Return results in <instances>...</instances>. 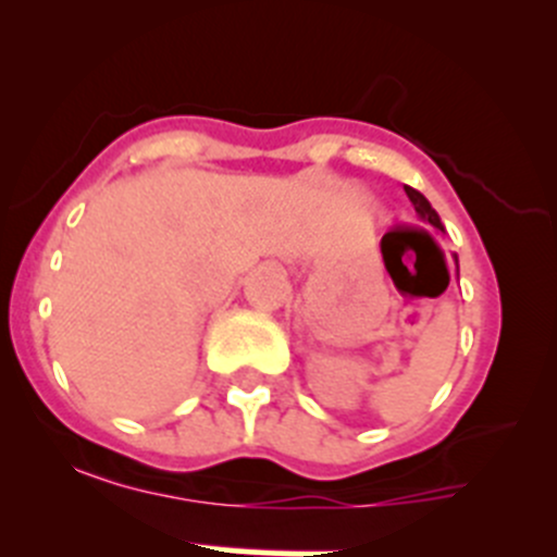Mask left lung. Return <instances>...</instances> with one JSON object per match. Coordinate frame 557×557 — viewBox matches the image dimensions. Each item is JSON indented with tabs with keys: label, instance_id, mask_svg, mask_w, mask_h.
I'll return each mask as SVG.
<instances>
[{
	"label": "left lung",
	"instance_id": "obj_1",
	"mask_svg": "<svg viewBox=\"0 0 557 557\" xmlns=\"http://www.w3.org/2000/svg\"><path fill=\"white\" fill-rule=\"evenodd\" d=\"M405 190H407V196H410V202H412V208H416L418 219H421V221H426V224H432L434 230H437V232H446V230H443V221H441V215L434 213V208H432V205H429V199H426V196H423L421 190L410 188V185H405ZM454 259H457V257H454ZM457 270H459V264H457Z\"/></svg>",
	"mask_w": 557,
	"mask_h": 557
}]
</instances>
